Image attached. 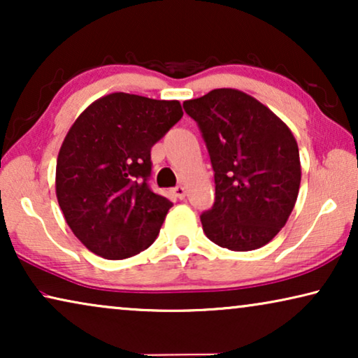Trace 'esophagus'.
Listing matches in <instances>:
<instances>
[{
    "label": "esophagus",
    "instance_id": "obj_1",
    "mask_svg": "<svg viewBox=\"0 0 358 358\" xmlns=\"http://www.w3.org/2000/svg\"><path fill=\"white\" fill-rule=\"evenodd\" d=\"M173 194L178 197L179 200H184L185 199V189L182 187V185H178V187L173 189Z\"/></svg>",
    "mask_w": 358,
    "mask_h": 358
}]
</instances>
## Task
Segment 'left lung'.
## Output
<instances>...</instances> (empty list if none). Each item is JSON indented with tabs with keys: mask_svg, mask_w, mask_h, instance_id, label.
<instances>
[{
	"mask_svg": "<svg viewBox=\"0 0 358 358\" xmlns=\"http://www.w3.org/2000/svg\"><path fill=\"white\" fill-rule=\"evenodd\" d=\"M215 173L213 207L200 215L210 241L252 251L272 241L295 207L300 153L290 129L252 96L213 90L184 102Z\"/></svg>",
	"mask_w": 358,
	"mask_h": 358,
	"instance_id": "8db88e82",
	"label": "left lung"
}]
</instances>
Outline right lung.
Here are the masks:
<instances>
[{
    "mask_svg": "<svg viewBox=\"0 0 358 358\" xmlns=\"http://www.w3.org/2000/svg\"><path fill=\"white\" fill-rule=\"evenodd\" d=\"M182 114L179 101L112 92L71 125L57 159V199L91 252L117 261L153 244L173 202L150 189L151 148Z\"/></svg>",
    "mask_w": 358,
    "mask_h": 358,
    "instance_id": "add662e5",
    "label": "right lung"
}]
</instances>
